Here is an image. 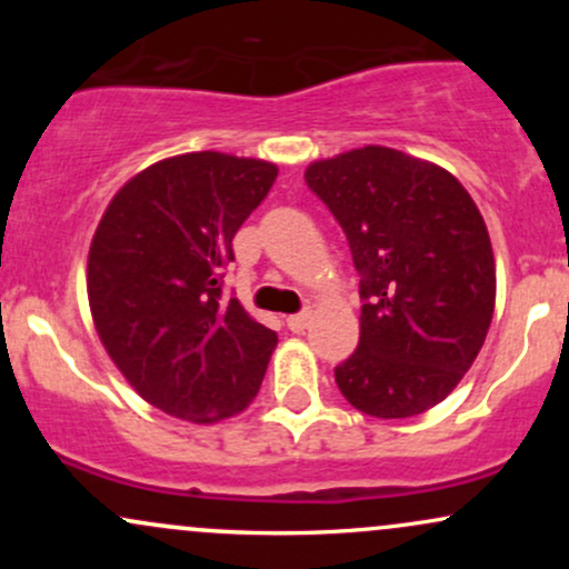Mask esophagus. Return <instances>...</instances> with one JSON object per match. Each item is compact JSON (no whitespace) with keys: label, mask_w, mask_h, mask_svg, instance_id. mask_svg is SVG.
Masks as SVG:
<instances>
[{"label":"esophagus","mask_w":569,"mask_h":569,"mask_svg":"<svg viewBox=\"0 0 569 569\" xmlns=\"http://www.w3.org/2000/svg\"><path fill=\"white\" fill-rule=\"evenodd\" d=\"M307 323H310V310H302V312H297V316L286 318V326H289L291 331H297V335L307 329Z\"/></svg>","instance_id":"esophagus-1"}]
</instances>
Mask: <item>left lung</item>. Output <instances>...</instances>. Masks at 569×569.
<instances>
[{
	"instance_id": "8db88e82",
	"label": "left lung",
	"mask_w": 569,
	"mask_h": 569,
	"mask_svg": "<svg viewBox=\"0 0 569 569\" xmlns=\"http://www.w3.org/2000/svg\"><path fill=\"white\" fill-rule=\"evenodd\" d=\"M305 181L348 234L361 339L335 369L358 411L401 420L471 369L495 310V257L466 187L433 162L363 147L312 162Z\"/></svg>"
}]
</instances>
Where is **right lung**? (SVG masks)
Here are the masks:
<instances>
[{"label": "right lung", "mask_w": 569, "mask_h": 569, "mask_svg": "<svg viewBox=\"0 0 569 569\" xmlns=\"http://www.w3.org/2000/svg\"><path fill=\"white\" fill-rule=\"evenodd\" d=\"M278 168L221 152L149 166L109 202L88 257L96 331L136 393L166 415L217 422L264 380L278 335L224 297L232 238Z\"/></svg>", "instance_id": "add662e5"}]
</instances>
